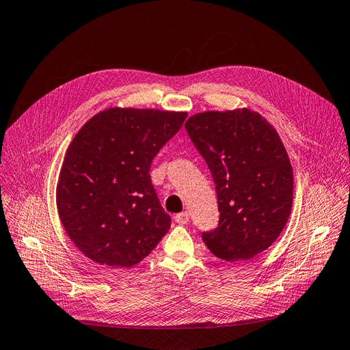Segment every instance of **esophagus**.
I'll list each match as a JSON object with an SVG mask.
<instances>
[{
  "label": "esophagus",
  "instance_id": "34e87169",
  "mask_svg": "<svg viewBox=\"0 0 350 350\" xmlns=\"http://www.w3.org/2000/svg\"><path fill=\"white\" fill-rule=\"evenodd\" d=\"M175 221L176 224H179V226H184V224H188L189 221V213H179L175 215Z\"/></svg>",
  "mask_w": 350,
  "mask_h": 350
}]
</instances>
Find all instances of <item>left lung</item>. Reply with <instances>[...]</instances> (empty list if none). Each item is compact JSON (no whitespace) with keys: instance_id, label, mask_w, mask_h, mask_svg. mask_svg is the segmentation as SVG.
<instances>
[{"instance_id":"1","label":"left lung","mask_w":350,"mask_h":350,"mask_svg":"<svg viewBox=\"0 0 350 350\" xmlns=\"http://www.w3.org/2000/svg\"><path fill=\"white\" fill-rule=\"evenodd\" d=\"M215 184L219 219L202 231L214 256L248 260L280 235L293 204V171L275 129L248 109L204 111L185 123Z\"/></svg>"}]
</instances>
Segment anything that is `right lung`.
Masks as SVG:
<instances>
[{
	"instance_id": "obj_1",
	"label": "right lung",
	"mask_w": 350,
	"mask_h": 350,
	"mask_svg": "<svg viewBox=\"0 0 350 350\" xmlns=\"http://www.w3.org/2000/svg\"><path fill=\"white\" fill-rule=\"evenodd\" d=\"M185 119V111L111 107L75 136L60 171L57 208L70 240L86 257L132 267L170 230L171 217L149 171Z\"/></svg>"
}]
</instances>
